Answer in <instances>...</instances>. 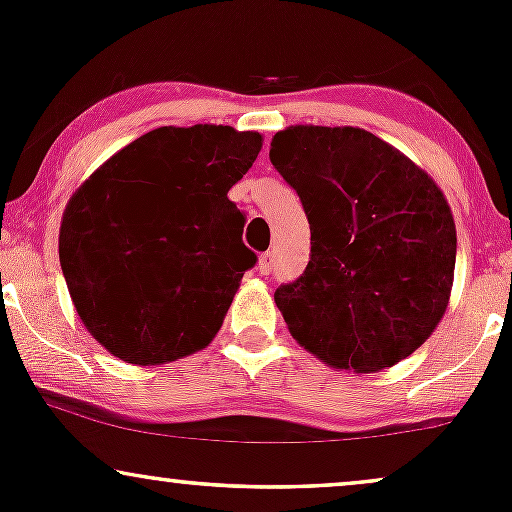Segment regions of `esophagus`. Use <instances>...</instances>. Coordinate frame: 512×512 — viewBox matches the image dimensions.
Wrapping results in <instances>:
<instances>
[{
    "mask_svg": "<svg viewBox=\"0 0 512 512\" xmlns=\"http://www.w3.org/2000/svg\"><path fill=\"white\" fill-rule=\"evenodd\" d=\"M257 269H260V274H272L274 269V252H264V255H260V262H257Z\"/></svg>",
    "mask_w": 512,
    "mask_h": 512,
    "instance_id": "esophagus-1",
    "label": "esophagus"
}]
</instances>
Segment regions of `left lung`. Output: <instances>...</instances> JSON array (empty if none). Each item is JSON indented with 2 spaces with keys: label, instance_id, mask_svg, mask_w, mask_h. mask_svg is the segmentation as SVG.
<instances>
[{
  "label": "left lung",
  "instance_id": "1",
  "mask_svg": "<svg viewBox=\"0 0 512 512\" xmlns=\"http://www.w3.org/2000/svg\"><path fill=\"white\" fill-rule=\"evenodd\" d=\"M269 158L310 223L308 267L274 293L293 339L356 373L414 354L445 315L455 276V221L440 187L361 127H286Z\"/></svg>",
  "mask_w": 512,
  "mask_h": 512
}]
</instances>
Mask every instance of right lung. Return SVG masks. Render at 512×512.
<instances>
[{
	"instance_id": "right-lung-1",
	"label": "right lung",
	"mask_w": 512,
	"mask_h": 512,
	"mask_svg": "<svg viewBox=\"0 0 512 512\" xmlns=\"http://www.w3.org/2000/svg\"><path fill=\"white\" fill-rule=\"evenodd\" d=\"M260 132L158 127L103 163L64 209L60 264L81 322L137 366L209 346L257 262L228 190L252 168Z\"/></svg>"
}]
</instances>
